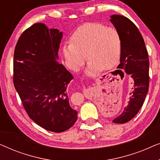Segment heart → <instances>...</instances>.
<instances>
[{"label": "heart", "instance_id": "heart-1", "mask_svg": "<svg viewBox=\"0 0 160 160\" xmlns=\"http://www.w3.org/2000/svg\"><path fill=\"white\" fill-rule=\"evenodd\" d=\"M87 55L86 56V54ZM121 54V38L113 28L99 23H87L81 26L71 37V43L62 47L65 64L77 72L89 59L86 74L93 76L102 69H111L117 65Z\"/></svg>", "mask_w": 160, "mask_h": 160}]
</instances>
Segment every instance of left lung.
Here are the masks:
<instances>
[{
    "instance_id": "1",
    "label": "left lung",
    "mask_w": 160,
    "mask_h": 160,
    "mask_svg": "<svg viewBox=\"0 0 160 160\" xmlns=\"http://www.w3.org/2000/svg\"><path fill=\"white\" fill-rule=\"evenodd\" d=\"M110 22L119 32L121 38L120 63L117 70L129 75L131 92L129 101L120 115L113 120V123L124 124L132 119L143 106L148 91L149 60L144 40L141 32L132 21L119 14L110 17Z\"/></svg>"
}]
</instances>
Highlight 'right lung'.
<instances>
[{
    "label": "right lung",
    "instance_id": "1",
    "mask_svg": "<svg viewBox=\"0 0 160 160\" xmlns=\"http://www.w3.org/2000/svg\"><path fill=\"white\" fill-rule=\"evenodd\" d=\"M62 32L36 23L23 32L14 54V84L30 119L54 132L77 120L70 106L68 85L73 76L58 62Z\"/></svg>",
    "mask_w": 160,
    "mask_h": 160
}]
</instances>
